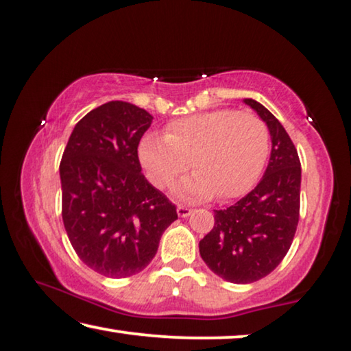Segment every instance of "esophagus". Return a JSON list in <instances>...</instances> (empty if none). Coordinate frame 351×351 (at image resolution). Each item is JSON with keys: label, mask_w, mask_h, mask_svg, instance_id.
I'll list each match as a JSON object with an SVG mask.
<instances>
[{"label": "esophagus", "mask_w": 351, "mask_h": 351, "mask_svg": "<svg viewBox=\"0 0 351 351\" xmlns=\"http://www.w3.org/2000/svg\"><path fill=\"white\" fill-rule=\"evenodd\" d=\"M191 213V209L190 207H186V206H177V215L179 217H188Z\"/></svg>", "instance_id": "esophagus-1"}]
</instances>
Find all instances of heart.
I'll return each mask as SVG.
<instances>
[{"instance_id": "obj_1", "label": "heart", "mask_w": 351, "mask_h": 351, "mask_svg": "<svg viewBox=\"0 0 351 351\" xmlns=\"http://www.w3.org/2000/svg\"><path fill=\"white\" fill-rule=\"evenodd\" d=\"M138 156L149 180L166 188L190 167L182 182L184 199H232L255 185L269 156V130L248 110L213 109L169 121L165 136H142Z\"/></svg>"}]
</instances>
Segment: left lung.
I'll return each instance as SVG.
<instances>
[{"instance_id":"1","label":"left lung","mask_w":351,"mask_h":351,"mask_svg":"<svg viewBox=\"0 0 351 351\" xmlns=\"http://www.w3.org/2000/svg\"><path fill=\"white\" fill-rule=\"evenodd\" d=\"M271 133V160L253 190L226 209L199 242V253L213 274L231 283H252L271 274L291 247L301 207V161L280 121L255 99Z\"/></svg>"}]
</instances>
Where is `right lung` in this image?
<instances>
[{
    "mask_svg": "<svg viewBox=\"0 0 351 351\" xmlns=\"http://www.w3.org/2000/svg\"><path fill=\"white\" fill-rule=\"evenodd\" d=\"M147 110L109 101L74 126L60 163L62 217L80 261L110 278L149 266L176 206L142 174L141 138Z\"/></svg>",
    "mask_w": 351,
    "mask_h": 351,
    "instance_id": "1",
    "label": "right lung"
}]
</instances>
